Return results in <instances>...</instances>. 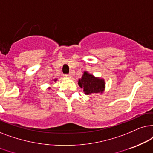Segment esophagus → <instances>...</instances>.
<instances>
[{"instance_id": "34e87169", "label": "esophagus", "mask_w": 153, "mask_h": 153, "mask_svg": "<svg viewBox=\"0 0 153 153\" xmlns=\"http://www.w3.org/2000/svg\"><path fill=\"white\" fill-rule=\"evenodd\" d=\"M64 76L65 77V78H71V74H64Z\"/></svg>"}]
</instances>
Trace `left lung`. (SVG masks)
Masks as SVG:
<instances>
[{
  "instance_id": "8db88e82",
  "label": "left lung",
  "mask_w": 153,
  "mask_h": 153,
  "mask_svg": "<svg viewBox=\"0 0 153 153\" xmlns=\"http://www.w3.org/2000/svg\"><path fill=\"white\" fill-rule=\"evenodd\" d=\"M78 85L86 94H89L91 93H102L105 82L103 80L94 78L92 75L85 72L82 78L79 80Z\"/></svg>"
}]
</instances>
